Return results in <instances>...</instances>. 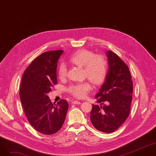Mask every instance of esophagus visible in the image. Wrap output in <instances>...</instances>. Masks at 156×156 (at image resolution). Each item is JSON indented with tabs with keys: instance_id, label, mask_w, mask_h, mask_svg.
<instances>
[{
	"instance_id": "34e87169",
	"label": "esophagus",
	"mask_w": 156,
	"mask_h": 156,
	"mask_svg": "<svg viewBox=\"0 0 156 156\" xmlns=\"http://www.w3.org/2000/svg\"><path fill=\"white\" fill-rule=\"evenodd\" d=\"M72 104H80L81 102L78 101H74L72 102Z\"/></svg>"
}]
</instances>
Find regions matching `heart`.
Segmentation results:
<instances>
[{
    "label": "heart",
    "mask_w": 156,
    "mask_h": 156,
    "mask_svg": "<svg viewBox=\"0 0 156 156\" xmlns=\"http://www.w3.org/2000/svg\"><path fill=\"white\" fill-rule=\"evenodd\" d=\"M69 61L79 67L84 68L85 75L95 85L101 84L104 81L108 73V65L105 59L101 55H95L94 52L87 49H81L73 54ZM58 75L61 79L67 75V66L61 63L58 67ZM91 89L88 82L73 84L69 86V93L79 99L84 98Z\"/></svg>",
    "instance_id": "b5f03b06"
}]
</instances>
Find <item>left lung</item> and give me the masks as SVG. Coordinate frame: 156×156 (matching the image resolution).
Wrapping results in <instances>:
<instances>
[{"instance_id": "left-lung-1", "label": "left lung", "mask_w": 156, "mask_h": 156, "mask_svg": "<svg viewBox=\"0 0 156 156\" xmlns=\"http://www.w3.org/2000/svg\"><path fill=\"white\" fill-rule=\"evenodd\" d=\"M106 54L108 71L99 92L95 95L101 105L93 104L90 121L97 129L109 133L118 129L129 116L133 81L128 66L120 57L111 51Z\"/></svg>"}]
</instances>
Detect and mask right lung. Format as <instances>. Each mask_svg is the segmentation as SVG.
Returning <instances> with one entry per match:
<instances>
[{
	"instance_id": "add662e5",
	"label": "right lung",
	"mask_w": 156,
	"mask_h": 156,
	"mask_svg": "<svg viewBox=\"0 0 156 156\" xmlns=\"http://www.w3.org/2000/svg\"><path fill=\"white\" fill-rule=\"evenodd\" d=\"M62 50L45 52L32 61L24 71L20 97L25 115L38 132L52 135L62 128L69 104L61 99L52 104L47 94L57 82V62Z\"/></svg>"
}]
</instances>
